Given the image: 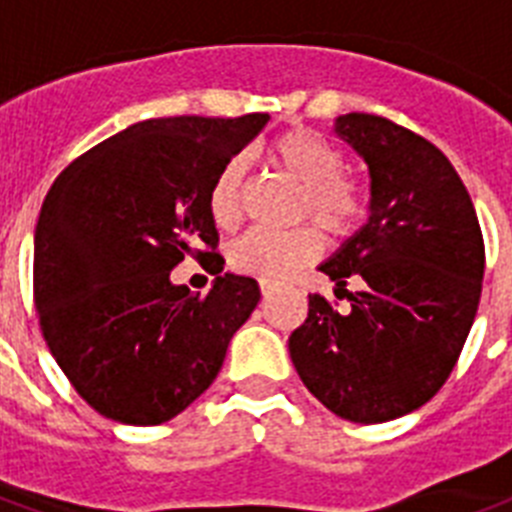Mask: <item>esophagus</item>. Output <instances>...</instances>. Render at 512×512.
I'll return each mask as SVG.
<instances>
[{
  "mask_svg": "<svg viewBox=\"0 0 512 512\" xmlns=\"http://www.w3.org/2000/svg\"><path fill=\"white\" fill-rule=\"evenodd\" d=\"M273 289H276V286H273V283H270V281H260V291H263V296L273 294Z\"/></svg>",
  "mask_w": 512,
  "mask_h": 512,
  "instance_id": "34e87169",
  "label": "esophagus"
}]
</instances>
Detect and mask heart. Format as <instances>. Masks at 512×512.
Returning a JSON list of instances; mask_svg holds the SVG:
<instances>
[{
	"label": "heart",
	"mask_w": 512,
	"mask_h": 512,
	"mask_svg": "<svg viewBox=\"0 0 512 512\" xmlns=\"http://www.w3.org/2000/svg\"><path fill=\"white\" fill-rule=\"evenodd\" d=\"M270 166L296 182V218L312 221L330 236H346L364 216V192L354 176L343 174L346 156L312 130H286L265 150ZM244 163H223L208 190V213L216 226L231 229L242 218ZM320 236L312 229L265 231L252 229L229 247V265L236 273L281 281L320 255Z\"/></svg>",
	"instance_id": "b5f03b06"
}]
</instances>
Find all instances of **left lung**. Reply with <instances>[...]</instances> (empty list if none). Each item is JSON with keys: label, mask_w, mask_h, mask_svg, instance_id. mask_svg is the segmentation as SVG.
Masks as SVG:
<instances>
[{"label": "left lung", "mask_w": 512, "mask_h": 512, "mask_svg": "<svg viewBox=\"0 0 512 512\" xmlns=\"http://www.w3.org/2000/svg\"><path fill=\"white\" fill-rule=\"evenodd\" d=\"M369 169V218L320 265L336 294L360 291L338 312L320 294L289 338L296 372L341 419L380 424L432 398L453 372L474 325L484 242L461 176L442 150L375 114L333 124Z\"/></svg>", "instance_id": "left-lung-1"}]
</instances>
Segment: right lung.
<instances>
[{"label": "right lung", "instance_id": "add662e5", "mask_svg": "<svg viewBox=\"0 0 512 512\" xmlns=\"http://www.w3.org/2000/svg\"><path fill=\"white\" fill-rule=\"evenodd\" d=\"M268 114L130 124L72 161L41 205L33 294L57 364L106 419L153 427L221 372L260 302L255 278L223 273L208 190ZM222 265L205 297L170 281L184 256Z\"/></svg>", "mask_w": 512, "mask_h": 512}]
</instances>
